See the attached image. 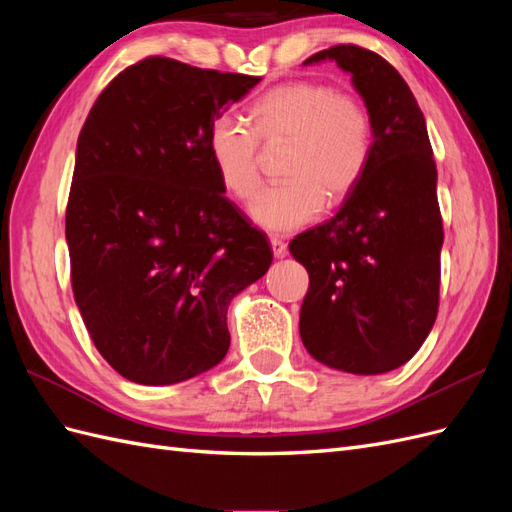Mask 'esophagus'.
Wrapping results in <instances>:
<instances>
[{"instance_id": "34e87169", "label": "esophagus", "mask_w": 512, "mask_h": 512, "mask_svg": "<svg viewBox=\"0 0 512 512\" xmlns=\"http://www.w3.org/2000/svg\"><path fill=\"white\" fill-rule=\"evenodd\" d=\"M271 247L275 258H284L288 254V245L280 237H271Z\"/></svg>"}]
</instances>
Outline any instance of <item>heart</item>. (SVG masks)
<instances>
[{
	"label": "heart",
	"mask_w": 512,
	"mask_h": 512,
	"mask_svg": "<svg viewBox=\"0 0 512 512\" xmlns=\"http://www.w3.org/2000/svg\"><path fill=\"white\" fill-rule=\"evenodd\" d=\"M252 130L222 115L211 123L207 147L220 183L237 200L258 190V141H288L282 162L286 181L262 190L252 218L271 232L314 222L324 196L344 200L359 185L374 147L371 119L363 104L329 85L292 81L271 87L250 106Z\"/></svg>",
	"instance_id": "obj_1"
}]
</instances>
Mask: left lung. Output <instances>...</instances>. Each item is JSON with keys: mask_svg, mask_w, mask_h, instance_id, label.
I'll return each mask as SVG.
<instances>
[{"mask_svg": "<svg viewBox=\"0 0 512 512\" xmlns=\"http://www.w3.org/2000/svg\"><path fill=\"white\" fill-rule=\"evenodd\" d=\"M324 59L352 76L374 147L335 218L288 245L309 273L299 331L316 361L374 376L410 361L438 316V170L421 108L389 61L363 46L337 44L305 64Z\"/></svg>", "mask_w": 512, "mask_h": 512, "instance_id": "8db88e82", "label": "left lung"}]
</instances>
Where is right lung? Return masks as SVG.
Segmentation results:
<instances>
[{
    "label": "right lung",
    "mask_w": 512,
    "mask_h": 512,
    "mask_svg": "<svg viewBox=\"0 0 512 512\" xmlns=\"http://www.w3.org/2000/svg\"><path fill=\"white\" fill-rule=\"evenodd\" d=\"M258 81L147 57L85 119L66 209L74 301L104 361L136 384L218 365L230 301L271 267L207 147L211 123Z\"/></svg>",
    "instance_id": "add662e5"
}]
</instances>
